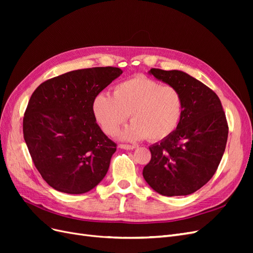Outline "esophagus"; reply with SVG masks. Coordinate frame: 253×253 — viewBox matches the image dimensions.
<instances>
[{
  "mask_svg": "<svg viewBox=\"0 0 253 253\" xmlns=\"http://www.w3.org/2000/svg\"><path fill=\"white\" fill-rule=\"evenodd\" d=\"M119 148H120V149H124V150H133V149L136 148V145H134V144H124V143H121V144H119Z\"/></svg>",
  "mask_w": 253,
  "mask_h": 253,
  "instance_id": "obj_1",
  "label": "esophagus"
}]
</instances>
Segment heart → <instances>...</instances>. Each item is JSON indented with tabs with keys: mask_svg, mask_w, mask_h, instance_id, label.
<instances>
[{
	"mask_svg": "<svg viewBox=\"0 0 253 253\" xmlns=\"http://www.w3.org/2000/svg\"><path fill=\"white\" fill-rule=\"evenodd\" d=\"M94 116L103 131L116 135L131 114L132 124L121 137L126 140L147 138L160 141L178 127L183 113V97L178 88L163 85L143 75L121 81L114 87V96L98 94L93 102Z\"/></svg>",
	"mask_w": 253,
	"mask_h": 253,
	"instance_id": "1",
	"label": "heart"
}]
</instances>
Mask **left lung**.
<instances>
[{"mask_svg": "<svg viewBox=\"0 0 253 253\" xmlns=\"http://www.w3.org/2000/svg\"><path fill=\"white\" fill-rule=\"evenodd\" d=\"M150 74L180 90L183 113L175 132L150 147L143 178L165 196L192 194L212 178L224 155L229 131L225 112L217 95L190 75L160 68Z\"/></svg>", "mask_w": 253, "mask_h": 253, "instance_id": "1", "label": "left lung"}]
</instances>
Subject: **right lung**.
<instances>
[{"instance_id": "right-lung-1", "label": "right lung", "mask_w": 253, "mask_h": 253, "mask_svg": "<svg viewBox=\"0 0 253 253\" xmlns=\"http://www.w3.org/2000/svg\"><path fill=\"white\" fill-rule=\"evenodd\" d=\"M121 74L113 66L68 72L41 83L30 97L23 134L37 170L55 190L88 192L108 172L117 144L97 125L93 102Z\"/></svg>"}]
</instances>
